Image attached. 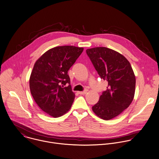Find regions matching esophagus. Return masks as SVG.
I'll return each mask as SVG.
<instances>
[{"label":"esophagus","instance_id":"1","mask_svg":"<svg viewBox=\"0 0 159 159\" xmlns=\"http://www.w3.org/2000/svg\"><path fill=\"white\" fill-rule=\"evenodd\" d=\"M87 93V91H81V92H78V94H81V95H84L86 94Z\"/></svg>","mask_w":159,"mask_h":159}]
</instances>
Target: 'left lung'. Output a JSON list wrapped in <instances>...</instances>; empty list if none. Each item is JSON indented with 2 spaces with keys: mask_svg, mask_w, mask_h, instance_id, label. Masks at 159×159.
Instances as JSON below:
<instances>
[{
  "mask_svg": "<svg viewBox=\"0 0 159 159\" xmlns=\"http://www.w3.org/2000/svg\"><path fill=\"white\" fill-rule=\"evenodd\" d=\"M101 79L108 81L107 90L92 108L99 117L109 120L127 108L133 100L136 78L128 60L112 49L94 48L86 50Z\"/></svg>",
  "mask_w": 159,
  "mask_h": 159,
  "instance_id": "left-lung-1",
  "label": "left lung"
}]
</instances>
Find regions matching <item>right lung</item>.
<instances>
[{
  "mask_svg": "<svg viewBox=\"0 0 159 159\" xmlns=\"http://www.w3.org/2000/svg\"><path fill=\"white\" fill-rule=\"evenodd\" d=\"M83 51V48L71 46L55 47L34 64L30 78L31 95L40 108L53 117L66 113L73 102L68 71Z\"/></svg>",
  "mask_w": 159,
  "mask_h": 159,
  "instance_id": "right-lung-1",
  "label": "right lung"
}]
</instances>
